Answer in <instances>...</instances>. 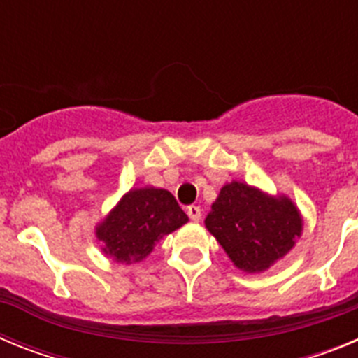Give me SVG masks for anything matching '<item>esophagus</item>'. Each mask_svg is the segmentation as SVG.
Wrapping results in <instances>:
<instances>
[{
  "label": "esophagus",
  "instance_id": "obj_1",
  "mask_svg": "<svg viewBox=\"0 0 358 358\" xmlns=\"http://www.w3.org/2000/svg\"><path fill=\"white\" fill-rule=\"evenodd\" d=\"M186 213H188V217L192 218V220H201V208L199 206H188L186 208Z\"/></svg>",
  "mask_w": 358,
  "mask_h": 358
}]
</instances>
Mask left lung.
Instances as JSON below:
<instances>
[{"mask_svg": "<svg viewBox=\"0 0 358 358\" xmlns=\"http://www.w3.org/2000/svg\"><path fill=\"white\" fill-rule=\"evenodd\" d=\"M204 224L243 273L267 271L303 233L301 213L289 197L238 181L222 186Z\"/></svg>", "mask_w": 358, "mask_h": 358, "instance_id": "1", "label": "left lung"}]
</instances>
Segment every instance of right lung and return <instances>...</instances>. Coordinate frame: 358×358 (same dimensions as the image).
Returning <instances> with one entry per match:
<instances>
[{"mask_svg": "<svg viewBox=\"0 0 358 358\" xmlns=\"http://www.w3.org/2000/svg\"><path fill=\"white\" fill-rule=\"evenodd\" d=\"M188 222L169 189L134 188L123 195L94 229L102 251L120 264L147 258L156 242Z\"/></svg>", "mask_w": 358, "mask_h": 358, "instance_id": "add662e5", "label": "right lung"}]
</instances>
